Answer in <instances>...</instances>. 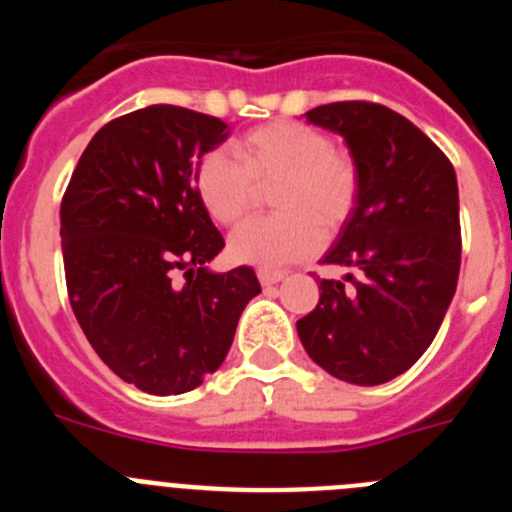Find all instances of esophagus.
<instances>
[{
    "label": "esophagus",
    "mask_w": 512,
    "mask_h": 512,
    "mask_svg": "<svg viewBox=\"0 0 512 512\" xmlns=\"http://www.w3.org/2000/svg\"><path fill=\"white\" fill-rule=\"evenodd\" d=\"M287 277V271H274V269H259V282L264 287H271V284H279Z\"/></svg>",
    "instance_id": "1"
}]
</instances>
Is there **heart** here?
<instances>
[{
	"label": "heart",
	"mask_w": 512,
	"mask_h": 512,
	"mask_svg": "<svg viewBox=\"0 0 512 512\" xmlns=\"http://www.w3.org/2000/svg\"><path fill=\"white\" fill-rule=\"evenodd\" d=\"M241 161L210 151L194 171L197 197L220 225H238L256 205L259 184H277L279 215L259 217L230 235L228 251L241 264L277 269L312 256L323 228L336 233L356 210L361 169L356 158L302 122L279 120L235 140Z\"/></svg>",
	"instance_id": "heart-1"
}]
</instances>
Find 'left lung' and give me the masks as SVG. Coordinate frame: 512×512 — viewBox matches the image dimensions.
I'll list each match as a JSON object with an SVG mask.
<instances>
[{
	"instance_id": "1",
	"label": "left lung",
	"mask_w": 512,
	"mask_h": 512,
	"mask_svg": "<svg viewBox=\"0 0 512 512\" xmlns=\"http://www.w3.org/2000/svg\"><path fill=\"white\" fill-rule=\"evenodd\" d=\"M305 117L346 140L361 194L323 256L357 277L320 279V302L297 320V333L307 356L336 379L384 384L423 356L454 300L461 264L454 166L384 104H320Z\"/></svg>"
}]
</instances>
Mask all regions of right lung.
<instances>
[{
    "instance_id": "1",
    "label": "right lung",
    "mask_w": 512,
    "mask_h": 512,
    "mask_svg": "<svg viewBox=\"0 0 512 512\" xmlns=\"http://www.w3.org/2000/svg\"><path fill=\"white\" fill-rule=\"evenodd\" d=\"M228 135L217 117L151 104L89 140L63 194L71 310L99 359L148 395L200 387L261 292L248 266L207 269L225 241L197 197L194 171Z\"/></svg>"
}]
</instances>
